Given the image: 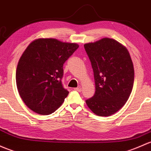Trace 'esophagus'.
<instances>
[{
	"mask_svg": "<svg viewBox=\"0 0 151 151\" xmlns=\"http://www.w3.org/2000/svg\"><path fill=\"white\" fill-rule=\"evenodd\" d=\"M74 90H76L77 92H81L82 91V88H81V87H78L77 88H74Z\"/></svg>",
	"mask_w": 151,
	"mask_h": 151,
	"instance_id": "1",
	"label": "esophagus"
}]
</instances>
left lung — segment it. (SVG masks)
Masks as SVG:
<instances>
[{"label":"left lung","mask_w":151,"mask_h":151,"mask_svg":"<svg viewBox=\"0 0 151 151\" xmlns=\"http://www.w3.org/2000/svg\"><path fill=\"white\" fill-rule=\"evenodd\" d=\"M94 73L96 92L85 101L95 114L109 116L126 104L132 90L134 71L127 47L104 37L84 45Z\"/></svg>","instance_id":"1"}]
</instances>
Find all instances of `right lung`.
Segmentation results:
<instances>
[{
    "mask_svg": "<svg viewBox=\"0 0 151 151\" xmlns=\"http://www.w3.org/2000/svg\"><path fill=\"white\" fill-rule=\"evenodd\" d=\"M79 47L74 42L54 38H38L27 47L17 65L16 82L26 106L47 115L61 106L69 91L63 88V66Z\"/></svg>",
    "mask_w": 151,
    "mask_h": 151,
    "instance_id": "add662e5",
    "label": "right lung"
}]
</instances>
